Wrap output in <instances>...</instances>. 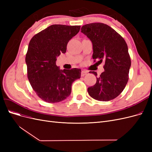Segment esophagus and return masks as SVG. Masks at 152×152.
Listing matches in <instances>:
<instances>
[{
    "mask_svg": "<svg viewBox=\"0 0 152 152\" xmlns=\"http://www.w3.org/2000/svg\"><path fill=\"white\" fill-rule=\"evenodd\" d=\"M87 71H86V70H82V72H81V76L82 77H84V75H86V74H87Z\"/></svg>",
    "mask_w": 152,
    "mask_h": 152,
    "instance_id": "obj_1",
    "label": "esophagus"
}]
</instances>
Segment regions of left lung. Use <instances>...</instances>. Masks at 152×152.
<instances>
[{
  "label": "left lung",
  "mask_w": 152,
  "mask_h": 152,
  "mask_svg": "<svg viewBox=\"0 0 152 152\" xmlns=\"http://www.w3.org/2000/svg\"><path fill=\"white\" fill-rule=\"evenodd\" d=\"M81 32L93 44L94 61H104V72L96 77L95 85L88 87V93L101 102L113 99L123 91L129 80L131 61L126 41L115 30L102 23L82 26ZM91 72L97 75L96 72Z\"/></svg>",
  "instance_id": "1"
}]
</instances>
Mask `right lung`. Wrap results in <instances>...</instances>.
Instances as JSON below:
<instances>
[{
	"instance_id": "add662e5",
	"label": "right lung",
	"mask_w": 152,
	"mask_h": 152,
	"mask_svg": "<svg viewBox=\"0 0 152 152\" xmlns=\"http://www.w3.org/2000/svg\"><path fill=\"white\" fill-rule=\"evenodd\" d=\"M80 26L53 25L35 35L26 54L27 76L32 88L44 102H62L71 94L72 85L80 78L81 70H59L56 58L65 53L66 45Z\"/></svg>"
}]
</instances>
